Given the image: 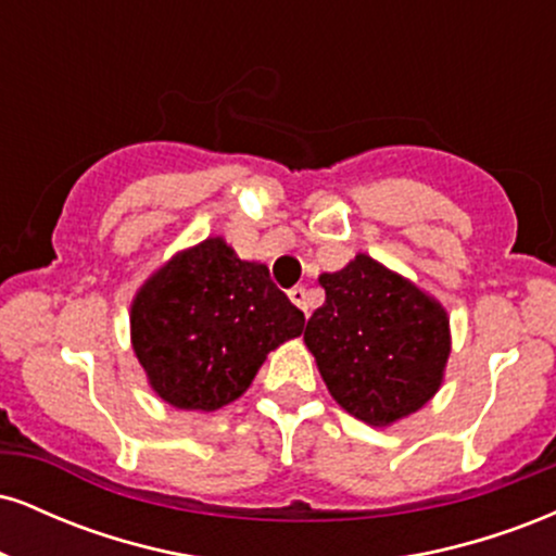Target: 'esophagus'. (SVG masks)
<instances>
[{
  "label": "esophagus",
  "instance_id": "34e87169",
  "mask_svg": "<svg viewBox=\"0 0 556 556\" xmlns=\"http://www.w3.org/2000/svg\"><path fill=\"white\" fill-rule=\"evenodd\" d=\"M287 295H290L292 303H295L298 308L303 311L305 316H308V290H305V287H292V290L287 292Z\"/></svg>",
  "mask_w": 556,
  "mask_h": 556
}]
</instances>
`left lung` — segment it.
I'll return each mask as SVG.
<instances>
[{
    "label": "left lung",
    "instance_id": "obj_1",
    "mask_svg": "<svg viewBox=\"0 0 556 556\" xmlns=\"http://www.w3.org/2000/svg\"><path fill=\"white\" fill-rule=\"evenodd\" d=\"M327 300L303 340L350 416L387 426L424 407L450 358V321L437 300L361 253L318 277Z\"/></svg>",
    "mask_w": 556,
    "mask_h": 556
}]
</instances>
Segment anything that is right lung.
<instances>
[{"instance_id": "right-lung-1", "label": "right lung", "mask_w": 556, "mask_h": 556, "mask_svg": "<svg viewBox=\"0 0 556 556\" xmlns=\"http://www.w3.org/2000/svg\"><path fill=\"white\" fill-rule=\"evenodd\" d=\"M305 316L264 264L208 238L162 266L132 303V348L154 392L180 410L238 400L266 353L303 331Z\"/></svg>"}]
</instances>
